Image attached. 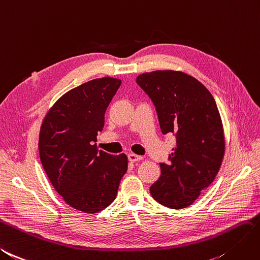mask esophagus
Returning a JSON list of instances; mask_svg holds the SVG:
<instances>
[{
  "mask_svg": "<svg viewBox=\"0 0 260 260\" xmlns=\"http://www.w3.org/2000/svg\"><path fill=\"white\" fill-rule=\"evenodd\" d=\"M128 158H129V160L130 162H132V163H135V162H138V160H141L143 157L142 156H140V155H137V154H133V153H130L129 155H128Z\"/></svg>",
  "mask_w": 260,
  "mask_h": 260,
  "instance_id": "esophagus-1",
  "label": "esophagus"
}]
</instances>
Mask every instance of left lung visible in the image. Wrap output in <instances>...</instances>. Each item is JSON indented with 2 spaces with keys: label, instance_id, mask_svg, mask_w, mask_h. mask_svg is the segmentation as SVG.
<instances>
[{
  "label": "left lung",
  "instance_id": "left-lung-1",
  "mask_svg": "<svg viewBox=\"0 0 260 260\" xmlns=\"http://www.w3.org/2000/svg\"><path fill=\"white\" fill-rule=\"evenodd\" d=\"M137 83L155 106L163 135L174 133L176 146L159 163L160 177L150 187L154 200L184 209L214 180L225 152L223 124L211 93L180 71L140 74Z\"/></svg>",
  "mask_w": 260,
  "mask_h": 260
}]
</instances>
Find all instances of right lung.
Wrapping results in <instances>:
<instances>
[{
    "instance_id": "right-lung-1",
    "label": "right lung",
    "mask_w": 260,
    "mask_h": 260,
    "mask_svg": "<svg viewBox=\"0 0 260 260\" xmlns=\"http://www.w3.org/2000/svg\"><path fill=\"white\" fill-rule=\"evenodd\" d=\"M121 80L88 81L62 95L49 109L39 133V156L47 176L70 207L100 212L117 196L128 170L125 154L98 150L97 135Z\"/></svg>"
}]
</instances>
